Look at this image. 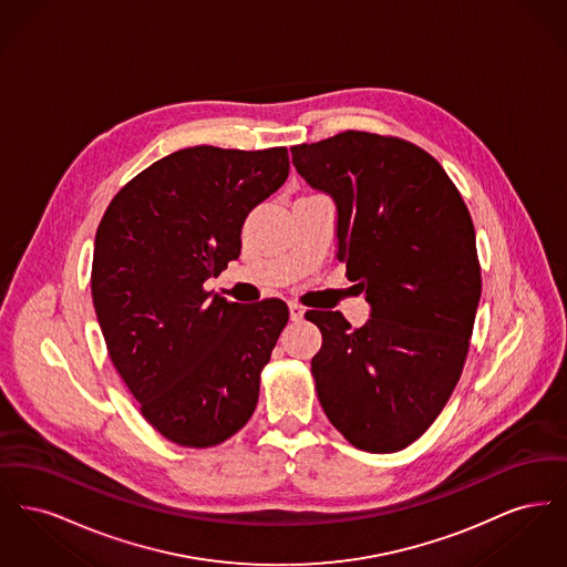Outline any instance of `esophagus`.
Here are the masks:
<instances>
[{"label":"esophagus","mask_w":567,"mask_h":567,"mask_svg":"<svg viewBox=\"0 0 567 567\" xmlns=\"http://www.w3.org/2000/svg\"><path fill=\"white\" fill-rule=\"evenodd\" d=\"M289 315H291V321H301L303 319V315H306V308L303 306H299L296 301H291L289 303Z\"/></svg>","instance_id":"1"}]
</instances>
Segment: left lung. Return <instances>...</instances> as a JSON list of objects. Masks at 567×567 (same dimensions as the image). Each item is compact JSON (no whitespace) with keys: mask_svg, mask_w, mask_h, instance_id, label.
<instances>
[{"mask_svg":"<svg viewBox=\"0 0 567 567\" xmlns=\"http://www.w3.org/2000/svg\"><path fill=\"white\" fill-rule=\"evenodd\" d=\"M297 174L336 204L338 261L370 303L359 329L310 310L319 402L352 446L395 453L427 432L461 377L481 301L474 223L423 148L344 132L291 148Z\"/></svg>","mask_w":567,"mask_h":567,"instance_id":"left-lung-1","label":"left lung"}]
</instances>
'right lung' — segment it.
I'll return each mask as SVG.
<instances>
[{"instance_id": "add662e5", "label": "right lung", "mask_w": 567, "mask_h": 567, "mask_svg": "<svg viewBox=\"0 0 567 567\" xmlns=\"http://www.w3.org/2000/svg\"><path fill=\"white\" fill-rule=\"evenodd\" d=\"M289 176L285 146H193L114 195L95 234L91 296L116 372L144 419L190 449L240 432L289 308L204 289L240 257L248 213Z\"/></svg>"}]
</instances>
